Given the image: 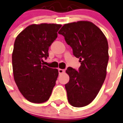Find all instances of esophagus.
<instances>
[{
	"label": "esophagus",
	"instance_id": "1",
	"mask_svg": "<svg viewBox=\"0 0 123 123\" xmlns=\"http://www.w3.org/2000/svg\"><path fill=\"white\" fill-rule=\"evenodd\" d=\"M64 72H65V70H64V69H59V75H61V74L64 73Z\"/></svg>",
	"mask_w": 123,
	"mask_h": 123
}]
</instances>
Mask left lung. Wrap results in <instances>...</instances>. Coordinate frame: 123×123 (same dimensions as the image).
I'll return each instance as SVG.
<instances>
[{"label":"left lung","mask_w":123,"mask_h":123,"mask_svg":"<svg viewBox=\"0 0 123 123\" xmlns=\"http://www.w3.org/2000/svg\"><path fill=\"white\" fill-rule=\"evenodd\" d=\"M79 58V71L68 68L69 80L65 85L68 100L75 107L88 105L96 97L107 75V39L100 29L89 21L64 24L59 31Z\"/></svg>","instance_id":"1"}]
</instances>
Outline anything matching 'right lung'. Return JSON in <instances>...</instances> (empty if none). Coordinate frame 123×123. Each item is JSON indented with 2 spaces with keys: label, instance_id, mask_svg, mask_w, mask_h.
<instances>
[{
  "label": "right lung",
  "instance_id": "1",
  "mask_svg": "<svg viewBox=\"0 0 123 123\" xmlns=\"http://www.w3.org/2000/svg\"><path fill=\"white\" fill-rule=\"evenodd\" d=\"M62 25L32 24L22 31L14 41L12 54L14 82L24 97L30 102L46 101L59 75L57 69L43 65L48 48L57 37Z\"/></svg>",
  "mask_w": 123,
  "mask_h": 123
}]
</instances>
